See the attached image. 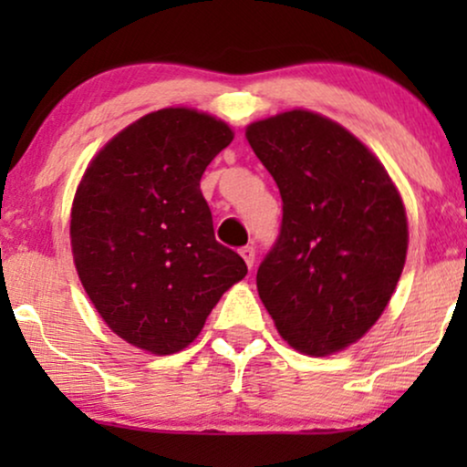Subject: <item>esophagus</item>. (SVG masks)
I'll return each instance as SVG.
<instances>
[{
	"instance_id": "1",
	"label": "esophagus",
	"mask_w": 467,
	"mask_h": 467,
	"mask_svg": "<svg viewBox=\"0 0 467 467\" xmlns=\"http://www.w3.org/2000/svg\"><path fill=\"white\" fill-rule=\"evenodd\" d=\"M240 254H242V259L246 261V265L253 267V264H254V248H253V246L240 248Z\"/></svg>"
}]
</instances>
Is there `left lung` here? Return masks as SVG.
<instances>
[{"label":"left lung","instance_id":"1","mask_svg":"<svg viewBox=\"0 0 467 467\" xmlns=\"http://www.w3.org/2000/svg\"><path fill=\"white\" fill-rule=\"evenodd\" d=\"M278 184L283 225L257 270L278 334L325 357L366 336L404 270L408 221L385 165L336 120L291 110L246 127Z\"/></svg>","mask_w":467,"mask_h":467}]
</instances>
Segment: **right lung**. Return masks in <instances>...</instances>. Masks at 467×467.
Masks as SVG:
<instances>
[{"label":"right lung","mask_w":467,"mask_h":467,"mask_svg":"<svg viewBox=\"0 0 467 467\" xmlns=\"http://www.w3.org/2000/svg\"><path fill=\"white\" fill-rule=\"evenodd\" d=\"M227 123L191 108L138 119L101 149L72 203L76 272L119 337L171 355L200 336L229 286L246 276L214 238L200 181L229 146Z\"/></svg>","instance_id":"obj_1"}]
</instances>
